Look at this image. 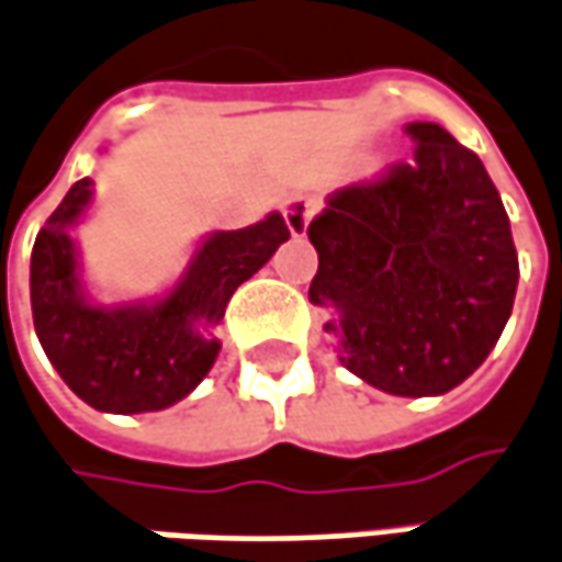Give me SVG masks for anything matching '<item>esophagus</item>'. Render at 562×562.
I'll return each instance as SVG.
<instances>
[{
    "label": "esophagus",
    "mask_w": 562,
    "mask_h": 562,
    "mask_svg": "<svg viewBox=\"0 0 562 562\" xmlns=\"http://www.w3.org/2000/svg\"><path fill=\"white\" fill-rule=\"evenodd\" d=\"M314 213H317V201H314V198H305V194L289 198L285 207H282V216H285V223H289V233L295 235V238H302V235L307 233V223L314 220Z\"/></svg>",
    "instance_id": "esophagus-1"
}]
</instances>
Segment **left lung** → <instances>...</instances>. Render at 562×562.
<instances>
[{
    "instance_id": "left-lung-1",
    "label": "left lung",
    "mask_w": 562,
    "mask_h": 562,
    "mask_svg": "<svg viewBox=\"0 0 562 562\" xmlns=\"http://www.w3.org/2000/svg\"><path fill=\"white\" fill-rule=\"evenodd\" d=\"M408 162L329 194L311 220L339 361L393 396H440L475 371L509 321L519 255L484 162L434 122H412Z\"/></svg>"
}]
</instances>
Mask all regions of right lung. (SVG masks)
I'll list each match as a JSON object with an SVG mask.
<instances>
[{
    "instance_id": "1",
    "label": "right lung",
    "mask_w": 562,
    "mask_h": 562,
    "mask_svg": "<svg viewBox=\"0 0 562 562\" xmlns=\"http://www.w3.org/2000/svg\"><path fill=\"white\" fill-rule=\"evenodd\" d=\"M90 179L53 210L31 255V311L40 346L75 396L100 412L137 415L184 400L216 361L213 327L233 292L289 238L280 213L235 233H213L188 273L157 305L97 307L78 282L68 226L90 204Z\"/></svg>"
}]
</instances>
